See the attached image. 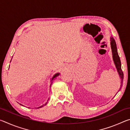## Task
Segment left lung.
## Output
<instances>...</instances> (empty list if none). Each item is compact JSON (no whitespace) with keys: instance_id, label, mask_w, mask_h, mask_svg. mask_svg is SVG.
Instances as JSON below:
<instances>
[{"instance_id":"8db88e82","label":"left lung","mask_w":130,"mask_h":130,"mask_svg":"<svg viewBox=\"0 0 130 130\" xmlns=\"http://www.w3.org/2000/svg\"><path fill=\"white\" fill-rule=\"evenodd\" d=\"M110 41H111V47L112 49V58L114 63H115V67L116 69H117V71L118 72L119 75L120 79H121V84H120V87L119 89V91H120L121 89V87L122 86L123 84V73L122 70V68H121V62L120 60V57L119 56L118 53V50H117V47H116V44L115 39H113V37H111L110 38Z\"/></svg>"}]
</instances>
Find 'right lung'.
<instances>
[{
    "mask_svg": "<svg viewBox=\"0 0 130 130\" xmlns=\"http://www.w3.org/2000/svg\"><path fill=\"white\" fill-rule=\"evenodd\" d=\"M11 60H12V59H11ZM10 62H11V61H10ZM59 74H60V73H56V74H54V75L53 76V77L52 78V80H51V84H50V87H51V85H52V81H53V79H54V78H56V77H57V76H58L59 75ZM48 100H49V99H48V100H47V102H46V103L45 104H43L42 105H41V106H40V107H38V108H41V107H43V106H45V105H46V104H47V102H48Z\"/></svg>",
    "mask_w": 130,
    "mask_h": 130,
    "instance_id": "add662e5",
    "label": "right lung"
}]
</instances>
